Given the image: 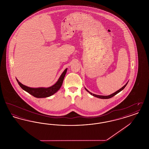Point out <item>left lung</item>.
<instances>
[{
    "instance_id": "8db88e82",
    "label": "left lung",
    "mask_w": 149,
    "mask_h": 149,
    "mask_svg": "<svg viewBox=\"0 0 149 149\" xmlns=\"http://www.w3.org/2000/svg\"><path fill=\"white\" fill-rule=\"evenodd\" d=\"M127 83L125 84V85H124L123 87H122L119 90H118L117 91H116V92L113 93V94H110V95H97V94H93L91 92H90L88 89H86V88H85V90L88 92V93H89L91 95H92L93 96H94V97H97V98H100V99H109V98H112V97H113V96H114L115 95H116L117 94H118V93L120 92V91H122L125 87H126V86L127 85Z\"/></svg>"
}]
</instances>
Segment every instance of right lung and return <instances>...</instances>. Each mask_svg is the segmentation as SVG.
Returning a JSON list of instances; mask_svg holds the SVG:
<instances>
[{
  "label": "right lung",
  "instance_id": "1",
  "mask_svg": "<svg viewBox=\"0 0 149 149\" xmlns=\"http://www.w3.org/2000/svg\"><path fill=\"white\" fill-rule=\"evenodd\" d=\"M68 69H65L63 72L61 74L60 78H58V80L56 83L52 85L51 86L48 88H44V87H40V88H30L29 86H27L26 85L22 84L21 83H20L18 80L16 78V80L18 83V84L26 92L29 93V94H31L33 97L38 98H46L49 97L53 94H54L60 89L61 85L63 84L64 77L65 76V74L66 73Z\"/></svg>",
  "mask_w": 149,
  "mask_h": 149
}]
</instances>
